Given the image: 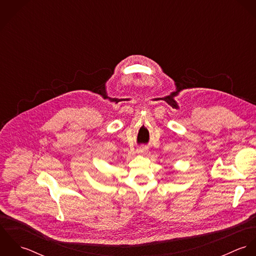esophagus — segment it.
I'll return each mask as SVG.
<instances>
[{
  "label": "esophagus",
  "instance_id": "obj_1",
  "mask_svg": "<svg viewBox=\"0 0 256 256\" xmlns=\"http://www.w3.org/2000/svg\"><path fill=\"white\" fill-rule=\"evenodd\" d=\"M146 152H148V148L146 146H140V148H137V154H146Z\"/></svg>",
  "mask_w": 256,
  "mask_h": 256
}]
</instances>
